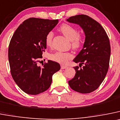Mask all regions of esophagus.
<instances>
[{"label":"esophagus","instance_id":"esophagus-1","mask_svg":"<svg viewBox=\"0 0 120 120\" xmlns=\"http://www.w3.org/2000/svg\"><path fill=\"white\" fill-rule=\"evenodd\" d=\"M67 67H68L67 65H61V68L62 69V70H63V69L67 68Z\"/></svg>","mask_w":120,"mask_h":120}]
</instances>
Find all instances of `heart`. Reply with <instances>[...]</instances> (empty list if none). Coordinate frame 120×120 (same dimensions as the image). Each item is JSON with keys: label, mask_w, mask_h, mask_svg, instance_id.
<instances>
[{"label": "heart", "mask_w": 120, "mask_h": 120, "mask_svg": "<svg viewBox=\"0 0 120 120\" xmlns=\"http://www.w3.org/2000/svg\"><path fill=\"white\" fill-rule=\"evenodd\" d=\"M59 30L69 40H71V47L74 50H77L82 47L83 44V36L79 33L78 30L75 27L69 24H64L59 28ZM53 33L49 31L45 37V43L47 46L51 47L52 46V40ZM72 58V55L70 52L57 51L49 55L50 59L58 63L64 64L68 60Z\"/></svg>", "instance_id": "b5f03b06"}]
</instances>
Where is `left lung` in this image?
<instances>
[{
	"instance_id": "8db88e82",
	"label": "left lung",
	"mask_w": 120,
	"mask_h": 120,
	"mask_svg": "<svg viewBox=\"0 0 120 120\" xmlns=\"http://www.w3.org/2000/svg\"><path fill=\"white\" fill-rule=\"evenodd\" d=\"M67 21L79 24L86 36L83 48L73 60L79 63L80 68L74 67L75 75L68 84L79 93H91L102 83L108 70L111 55L108 36L101 24L87 15L71 16Z\"/></svg>"
}]
</instances>
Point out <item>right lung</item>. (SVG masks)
<instances>
[{
    "mask_svg": "<svg viewBox=\"0 0 120 120\" xmlns=\"http://www.w3.org/2000/svg\"><path fill=\"white\" fill-rule=\"evenodd\" d=\"M58 23V19L30 18L24 21L10 41L8 59L13 79L21 89L29 94H38L50 86L53 74L60 65L49 60L37 65L46 49L45 37Z\"/></svg>",
    "mask_w": 120,
    "mask_h": 120,
    "instance_id": "add662e5",
    "label": "right lung"
}]
</instances>
